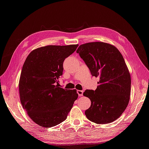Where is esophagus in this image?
Segmentation results:
<instances>
[{"mask_svg":"<svg viewBox=\"0 0 149 149\" xmlns=\"http://www.w3.org/2000/svg\"><path fill=\"white\" fill-rule=\"evenodd\" d=\"M83 91L82 90H77V93L79 96H82L83 95Z\"/></svg>","mask_w":149,"mask_h":149,"instance_id":"34e87169","label":"esophagus"}]
</instances>
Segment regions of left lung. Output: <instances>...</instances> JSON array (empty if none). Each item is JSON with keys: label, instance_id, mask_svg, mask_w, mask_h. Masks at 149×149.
Instances as JSON below:
<instances>
[{"label": "left lung", "instance_id": "obj_1", "mask_svg": "<svg viewBox=\"0 0 149 149\" xmlns=\"http://www.w3.org/2000/svg\"><path fill=\"white\" fill-rule=\"evenodd\" d=\"M93 77H99L96 90L87 89L83 95L90 99L85 114L97 124L116 120L127 108L130 100L131 77L124 58L112 45L104 42L82 44L77 50Z\"/></svg>", "mask_w": 149, "mask_h": 149}]
</instances>
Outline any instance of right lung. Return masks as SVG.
<instances>
[{
  "mask_svg": "<svg viewBox=\"0 0 149 149\" xmlns=\"http://www.w3.org/2000/svg\"><path fill=\"white\" fill-rule=\"evenodd\" d=\"M78 45H47L33 50L22 66L19 90L21 104L33 122L50 128L67 119L77 99L76 89L58 86L65 59Z\"/></svg>",
  "mask_w": 149,
  "mask_h": 149,
  "instance_id": "add662e5",
  "label": "right lung"
}]
</instances>
